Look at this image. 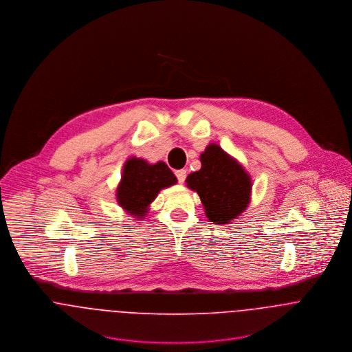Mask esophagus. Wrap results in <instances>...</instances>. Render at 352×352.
<instances>
[{
    "label": "esophagus",
    "instance_id": "esophagus-1",
    "mask_svg": "<svg viewBox=\"0 0 352 352\" xmlns=\"http://www.w3.org/2000/svg\"><path fill=\"white\" fill-rule=\"evenodd\" d=\"M176 177H177L179 183H184V180H186V177H187V170H186V169L176 170Z\"/></svg>",
    "mask_w": 352,
    "mask_h": 352
}]
</instances>
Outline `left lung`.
I'll return each mask as SVG.
<instances>
[{"instance_id": "8db88e82", "label": "left lung", "mask_w": 352, "mask_h": 352, "mask_svg": "<svg viewBox=\"0 0 352 352\" xmlns=\"http://www.w3.org/2000/svg\"><path fill=\"white\" fill-rule=\"evenodd\" d=\"M201 162V169L187 176V187L199 195L210 222L228 225L250 206L251 175L217 144L206 146Z\"/></svg>"}]
</instances>
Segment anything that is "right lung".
<instances>
[{"instance_id": "add662e5", "label": "right lung", "mask_w": 352, "mask_h": 352, "mask_svg": "<svg viewBox=\"0 0 352 352\" xmlns=\"http://www.w3.org/2000/svg\"><path fill=\"white\" fill-rule=\"evenodd\" d=\"M176 183V176L164 161L151 164L144 158L130 157L116 187V201L126 214L141 221L160 191Z\"/></svg>"}]
</instances>
